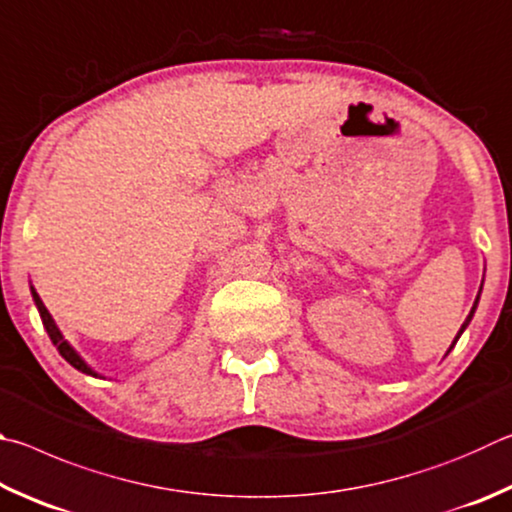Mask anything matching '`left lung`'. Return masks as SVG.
<instances>
[{
    "label": "left lung",
    "mask_w": 512,
    "mask_h": 512,
    "mask_svg": "<svg viewBox=\"0 0 512 512\" xmlns=\"http://www.w3.org/2000/svg\"><path fill=\"white\" fill-rule=\"evenodd\" d=\"M481 288H483V283H481ZM479 297H481V290H479V294H477V299H474V306H472V310H470V315L465 317V321H463V326H461V330H459V335L454 337V342H452V346H450V351H452V348H454V344L459 342V337L463 335V330L470 326V321H472V317H474V312H477V306H479ZM450 351H447V353H450Z\"/></svg>",
    "instance_id": "obj_1"
}]
</instances>
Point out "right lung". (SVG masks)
Listing matches in <instances>:
<instances>
[{
    "instance_id": "obj_1",
    "label": "right lung",
    "mask_w": 512,
    "mask_h": 512,
    "mask_svg": "<svg viewBox=\"0 0 512 512\" xmlns=\"http://www.w3.org/2000/svg\"><path fill=\"white\" fill-rule=\"evenodd\" d=\"M31 294H33V301H35V308H38V312H40V319H42V324H44V328H47V333H49V337H51V342H53V346L58 348V353L65 357V360L74 366V369H78L80 373H85V375H92V378H101V375H98L92 366H89L83 357H80L76 351H74V346H71L65 337H62V333H60V328L56 326V321H53V317L49 315V310H47V306H44L42 303V299H40V294L35 292V288L31 285Z\"/></svg>"
}]
</instances>
